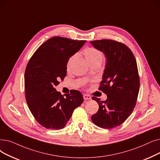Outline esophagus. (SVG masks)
Wrapping results in <instances>:
<instances>
[{"label": "esophagus", "instance_id": "1", "mask_svg": "<svg viewBox=\"0 0 160 160\" xmlns=\"http://www.w3.org/2000/svg\"><path fill=\"white\" fill-rule=\"evenodd\" d=\"M83 97H84V99L85 100H88V99H92L91 96L89 95L84 94V95H83Z\"/></svg>", "mask_w": 160, "mask_h": 160}]
</instances>
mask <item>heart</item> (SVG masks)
Returning <instances> with one entry per match:
<instances>
[{"label": "heart", "instance_id": "1", "mask_svg": "<svg viewBox=\"0 0 160 160\" xmlns=\"http://www.w3.org/2000/svg\"><path fill=\"white\" fill-rule=\"evenodd\" d=\"M84 58H85L86 60L88 61V63L89 65L92 63H95V62H97V61H102V58H103L102 53L94 48H86V49L84 50ZM76 56V55H74L68 59L67 64V68H68L69 67L71 66L72 61L74 59Z\"/></svg>", "mask_w": 160, "mask_h": 160}]
</instances>
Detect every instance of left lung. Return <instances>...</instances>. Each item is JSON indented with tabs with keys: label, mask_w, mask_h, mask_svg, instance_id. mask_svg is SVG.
<instances>
[{
	"label": "left lung",
	"mask_w": 160,
	"mask_h": 160,
	"mask_svg": "<svg viewBox=\"0 0 160 160\" xmlns=\"http://www.w3.org/2000/svg\"><path fill=\"white\" fill-rule=\"evenodd\" d=\"M90 43L105 55L99 89L107 95L105 101L92 97L99 110L92 120L100 128L112 129L126 121L135 107L140 87L137 61L129 48L118 42L106 39Z\"/></svg>",
	"instance_id": "8db88e82"
}]
</instances>
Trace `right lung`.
Wrapping results in <instances>:
<instances>
[{"label":"right lung","instance_id":"1","mask_svg":"<svg viewBox=\"0 0 160 160\" xmlns=\"http://www.w3.org/2000/svg\"><path fill=\"white\" fill-rule=\"evenodd\" d=\"M86 42L59 37L51 38L38 48L27 64L25 72L27 102L34 118L46 129L64 128L74 110L84 101L78 90H73L64 97L55 87L67 75L68 59Z\"/></svg>","mask_w":160,"mask_h":160}]
</instances>
